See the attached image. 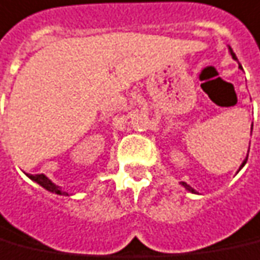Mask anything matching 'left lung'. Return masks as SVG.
Here are the masks:
<instances>
[{
	"mask_svg": "<svg viewBox=\"0 0 260 260\" xmlns=\"http://www.w3.org/2000/svg\"><path fill=\"white\" fill-rule=\"evenodd\" d=\"M230 53H232L233 59H237V57H236V55H234V53H233V51H232V49H230ZM252 126H253V125H252ZM245 162H247V161H244V162H243V165H241V167H244V164H245ZM241 167H240V168H241ZM182 184H183L184 187H186V189L189 190V191H191V193H194V189H191V187H190L189 184H187V183H184V182H182Z\"/></svg>",
	"mask_w": 260,
	"mask_h": 260,
	"instance_id": "left-lung-1",
	"label": "left lung"
}]
</instances>
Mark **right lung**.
<instances>
[{
  "label": "right lung",
  "mask_w": 260,
  "mask_h": 260,
  "mask_svg": "<svg viewBox=\"0 0 260 260\" xmlns=\"http://www.w3.org/2000/svg\"><path fill=\"white\" fill-rule=\"evenodd\" d=\"M27 176L31 180H34V182H37L38 184H41L44 189L49 190V191H52V193H56V194H60V196H67L66 191H61L60 187L59 186H56L55 183H52L51 180L45 176V175L42 174H38V175H31V174H27Z\"/></svg>",
  "instance_id": "add662e5"
}]
</instances>
